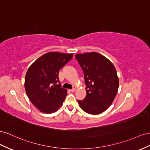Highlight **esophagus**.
<instances>
[{
  "label": "esophagus",
  "instance_id": "34e87169",
  "mask_svg": "<svg viewBox=\"0 0 150 150\" xmlns=\"http://www.w3.org/2000/svg\"><path fill=\"white\" fill-rule=\"evenodd\" d=\"M70 91L71 92H75L76 91V89H75V88H73V89L70 90Z\"/></svg>",
  "mask_w": 150,
  "mask_h": 150
}]
</instances>
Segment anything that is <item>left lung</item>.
Here are the masks:
<instances>
[{"label":"left lung","mask_w":150,"mask_h":150,"mask_svg":"<svg viewBox=\"0 0 150 150\" xmlns=\"http://www.w3.org/2000/svg\"><path fill=\"white\" fill-rule=\"evenodd\" d=\"M84 74L86 97L78 103L85 112L97 115L109 108L116 96L119 78L116 70L109 59L97 53L76 54Z\"/></svg>","instance_id":"1"}]
</instances>
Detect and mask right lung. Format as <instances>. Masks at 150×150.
Segmentation results:
<instances>
[{"label": "right lung", "mask_w": 150, "mask_h": 150, "mask_svg": "<svg viewBox=\"0 0 150 150\" xmlns=\"http://www.w3.org/2000/svg\"><path fill=\"white\" fill-rule=\"evenodd\" d=\"M72 53H45L29 67L24 87L29 99L41 112L51 114L62 105L67 91L59 83V71L72 58Z\"/></svg>", "instance_id": "obj_1"}]
</instances>
